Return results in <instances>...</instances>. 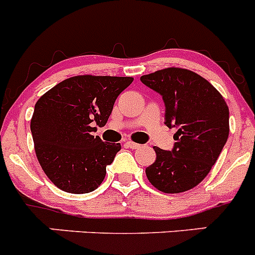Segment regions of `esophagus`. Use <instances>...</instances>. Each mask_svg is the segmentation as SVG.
Here are the masks:
<instances>
[{"label":"esophagus","mask_w":255,"mask_h":255,"mask_svg":"<svg viewBox=\"0 0 255 255\" xmlns=\"http://www.w3.org/2000/svg\"><path fill=\"white\" fill-rule=\"evenodd\" d=\"M126 145H128L130 149H139V147L141 146V145L136 144V142H134V141H126Z\"/></svg>","instance_id":"1"}]
</instances>
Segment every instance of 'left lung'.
I'll list each match as a JSON object with an SVG mask.
<instances>
[{
	"label": "left lung",
	"instance_id": "left-lung-1",
	"mask_svg": "<svg viewBox=\"0 0 255 255\" xmlns=\"http://www.w3.org/2000/svg\"><path fill=\"white\" fill-rule=\"evenodd\" d=\"M140 80L162 96L166 126L178 128L171 151L154 147L156 160L145 170L147 179L162 193L190 190L209 174L227 142V103L209 81L190 70L166 67Z\"/></svg>",
	"mask_w": 255,
	"mask_h": 255
}]
</instances>
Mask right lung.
<instances>
[{
    "instance_id": "1",
    "label": "right lung",
    "mask_w": 255,
    "mask_h": 255,
    "mask_svg": "<svg viewBox=\"0 0 255 255\" xmlns=\"http://www.w3.org/2000/svg\"><path fill=\"white\" fill-rule=\"evenodd\" d=\"M132 80L79 75L64 80L38 99L31 119L35 152L57 188L85 194L103 183L106 166L121 145L94 136L93 125L108 123L116 98Z\"/></svg>"
}]
</instances>
